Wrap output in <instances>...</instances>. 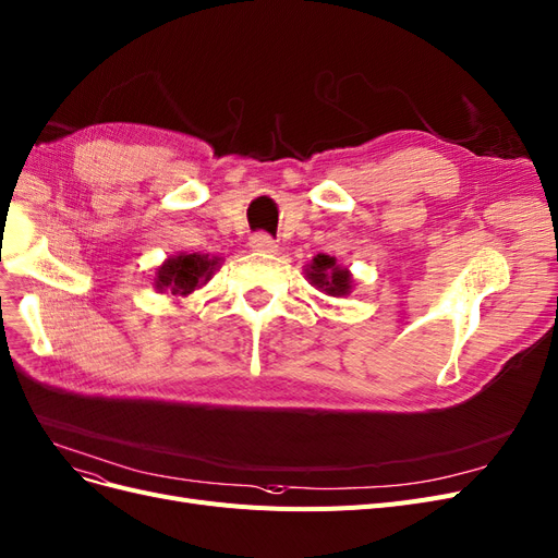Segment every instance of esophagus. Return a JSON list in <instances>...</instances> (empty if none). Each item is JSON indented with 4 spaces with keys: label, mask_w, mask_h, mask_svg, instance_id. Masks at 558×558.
Returning a JSON list of instances; mask_svg holds the SVG:
<instances>
[{
    "label": "esophagus",
    "mask_w": 558,
    "mask_h": 558,
    "mask_svg": "<svg viewBox=\"0 0 558 558\" xmlns=\"http://www.w3.org/2000/svg\"><path fill=\"white\" fill-rule=\"evenodd\" d=\"M248 248L256 254H277L279 244L267 233H256V235H252V240H248Z\"/></svg>",
    "instance_id": "1"
}]
</instances>
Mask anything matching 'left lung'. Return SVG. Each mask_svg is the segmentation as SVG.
Segmentation results:
<instances>
[{"instance_id": "obj_1", "label": "left lung", "mask_w": 558, "mask_h": 558, "mask_svg": "<svg viewBox=\"0 0 558 558\" xmlns=\"http://www.w3.org/2000/svg\"><path fill=\"white\" fill-rule=\"evenodd\" d=\"M304 277L310 279L314 288L330 298H345L353 291V275L349 267L337 263L335 256L318 254L312 263L304 265Z\"/></svg>"}]
</instances>
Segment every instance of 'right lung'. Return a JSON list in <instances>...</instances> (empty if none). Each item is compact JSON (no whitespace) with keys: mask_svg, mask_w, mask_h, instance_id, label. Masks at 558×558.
Segmentation results:
<instances>
[{"mask_svg":"<svg viewBox=\"0 0 558 558\" xmlns=\"http://www.w3.org/2000/svg\"><path fill=\"white\" fill-rule=\"evenodd\" d=\"M221 265L219 256H207V254H178L168 256L155 272V288L159 293H166L168 298H175L178 302L182 298H189L203 288L217 267Z\"/></svg>","mask_w":558,"mask_h":558,"instance_id":"add662e5","label":"right lung"}]
</instances>
